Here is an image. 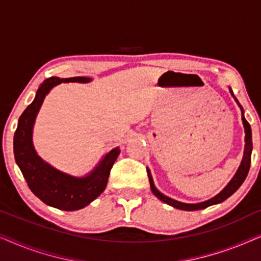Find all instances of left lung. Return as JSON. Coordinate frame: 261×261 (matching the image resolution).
Masks as SVG:
<instances>
[{
	"label": "left lung",
	"instance_id": "left-lung-1",
	"mask_svg": "<svg viewBox=\"0 0 261 261\" xmlns=\"http://www.w3.org/2000/svg\"><path fill=\"white\" fill-rule=\"evenodd\" d=\"M229 91L231 96H233L235 102L238 103V106L240 107L241 109V115H242V123H244V127H245V151H244V156H242V160H241V164L240 166H239V169L237 171V173H235V176L231 178V180L229 183L227 184V187L223 189L222 191L220 192V194H217L215 197L208 199V201L205 202H201V203H183V202H179V201H176V199H172L170 197H167V196L163 195L162 192H160L158 189L154 187V183H153V178H152V174L149 172V170L147 169V174H148V179H149V184H151V190L153 194H154L156 197H158L160 201H163L164 203H166V204H169L171 206H173V208H177V209H180V210H187V212H192V210H201V209H204V208H208L210 205H214V204H217V203H221L223 202L224 199H227L228 197H230L231 195L234 194L235 191L238 190L239 188L241 187V184L244 183V180L246 179V177H247V173L249 171V166H251V155H252V148H253V144H252V130H251V126H249V123L247 122V120L245 119L244 116V108H242L240 103L237 99V97L233 95V91H231V89L229 88Z\"/></svg>",
	"mask_w": 261,
	"mask_h": 261
}]
</instances>
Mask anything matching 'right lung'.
<instances>
[{
  "label": "right lung",
  "instance_id": "obj_1",
  "mask_svg": "<svg viewBox=\"0 0 261 261\" xmlns=\"http://www.w3.org/2000/svg\"><path fill=\"white\" fill-rule=\"evenodd\" d=\"M90 81L91 78L88 77H51L45 80L39 87L34 101L20 116L14 134L15 162L27 181L28 188L45 204L66 212L84 208L105 191L110 170L120 154V148L115 147L107 153L98 165L85 177H74L57 170L42 160L34 149L32 134L39 109L45 96L53 87L60 83H88Z\"/></svg>",
  "mask_w": 261,
  "mask_h": 261
}]
</instances>
